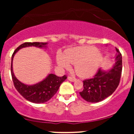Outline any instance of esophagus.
Returning <instances> with one entry per match:
<instances>
[{"instance_id":"esophagus-1","label":"esophagus","mask_w":134,"mask_h":134,"mask_svg":"<svg viewBox=\"0 0 134 134\" xmlns=\"http://www.w3.org/2000/svg\"><path fill=\"white\" fill-rule=\"evenodd\" d=\"M68 79H69L70 81H71V82H74V81H76V78L72 77H68Z\"/></svg>"}]
</instances>
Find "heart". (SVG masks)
<instances>
[{
  "mask_svg": "<svg viewBox=\"0 0 134 134\" xmlns=\"http://www.w3.org/2000/svg\"><path fill=\"white\" fill-rule=\"evenodd\" d=\"M103 60V55L94 47H79L59 54L57 61L61 69H68L74 64V70L78 76L90 77L97 72Z\"/></svg>",
  "mask_w": 134,
  "mask_h": 134,
  "instance_id": "obj_1",
  "label": "heart"
}]
</instances>
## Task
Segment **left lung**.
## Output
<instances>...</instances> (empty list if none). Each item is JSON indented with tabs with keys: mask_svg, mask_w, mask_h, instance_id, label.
Returning <instances> with one entry per match:
<instances>
[{
	"mask_svg": "<svg viewBox=\"0 0 134 134\" xmlns=\"http://www.w3.org/2000/svg\"><path fill=\"white\" fill-rule=\"evenodd\" d=\"M115 63L110 70L99 69L93 78L83 81L82 91L79 94L84 100L90 103L103 101L110 96L117 88L122 70L121 54L116 48Z\"/></svg>",
	"mask_w": 134,
	"mask_h": 134,
	"instance_id": "8db88e82",
	"label": "left lung"
}]
</instances>
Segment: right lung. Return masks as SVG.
Returning a JSON list of instances; mask_svg holds the SVG:
<instances>
[{"instance_id":"1","label":"right lung","mask_w":134,"mask_h":134,"mask_svg":"<svg viewBox=\"0 0 134 134\" xmlns=\"http://www.w3.org/2000/svg\"><path fill=\"white\" fill-rule=\"evenodd\" d=\"M47 44L48 43L43 42H26L17 48L12 55L10 71L14 87L26 99L35 103H43L50 100L57 93L60 84L67 79V76L64 75L62 77H58L53 74H50L41 82L33 85H27L19 81L14 76L13 69V58L15 53L23 48L28 47L43 48L47 47Z\"/></svg>"}]
</instances>
